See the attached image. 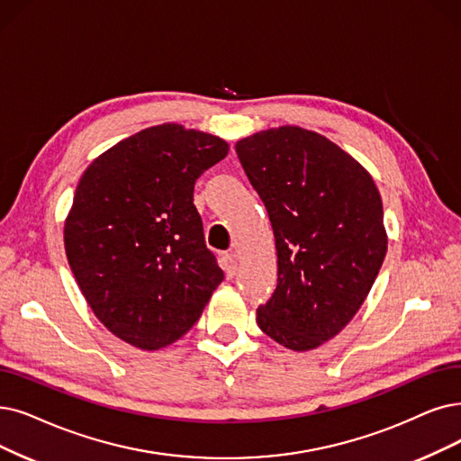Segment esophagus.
I'll return each instance as SVG.
<instances>
[{
  "label": "esophagus",
  "instance_id": "34e87169",
  "mask_svg": "<svg viewBox=\"0 0 461 461\" xmlns=\"http://www.w3.org/2000/svg\"><path fill=\"white\" fill-rule=\"evenodd\" d=\"M223 270L227 274V278H234L238 272V263H236V255L234 253H227L223 257Z\"/></svg>",
  "mask_w": 461,
  "mask_h": 461
}]
</instances>
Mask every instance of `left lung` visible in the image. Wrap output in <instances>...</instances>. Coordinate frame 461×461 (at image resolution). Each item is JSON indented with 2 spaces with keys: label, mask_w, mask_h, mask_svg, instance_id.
Returning <instances> with one entry per match:
<instances>
[{
  "label": "left lung",
  "mask_w": 461,
  "mask_h": 461,
  "mask_svg": "<svg viewBox=\"0 0 461 461\" xmlns=\"http://www.w3.org/2000/svg\"><path fill=\"white\" fill-rule=\"evenodd\" d=\"M268 212L278 285L257 310L272 340L308 352L337 337L369 294L388 251L373 176L325 136L278 126L236 141Z\"/></svg>",
  "instance_id": "obj_1"
}]
</instances>
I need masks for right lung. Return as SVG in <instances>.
Here are the masks:
<instances>
[{
  "mask_svg": "<svg viewBox=\"0 0 461 461\" xmlns=\"http://www.w3.org/2000/svg\"><path fill=\"white\" fill-rule=\"evenodd\" d=\"M227 153L225 140L164 122L83 172L64 221L66 257L95 316L126 344L153 352L176 342L223 282L193 191Z\"/></svg>",
  "mask_w": 461,
  "mask_h": 461,
  "instance_id": "right-lung-1",
  "label": "right lung"
}]
</instances>
